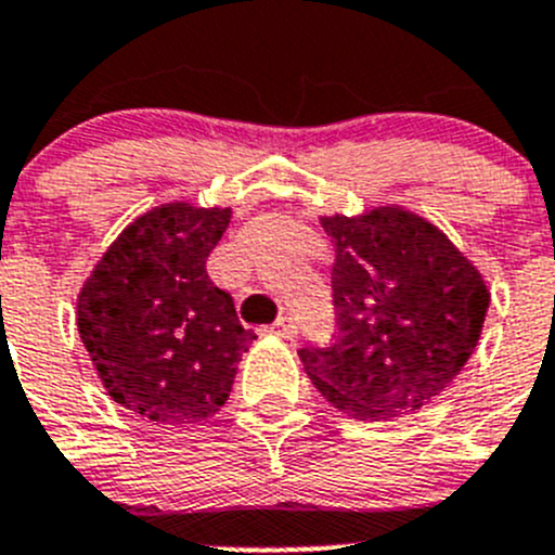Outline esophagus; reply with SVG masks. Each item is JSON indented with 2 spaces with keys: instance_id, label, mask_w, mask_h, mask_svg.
<instances>
[{
  "instance_id": "obj_1",
  "label": "esophagus",
  "mask_w": 555,
  "mask_h": 555,
  "mask_svg": "<svg viewBox=\"0 0 555 555\" xmlns=\"http://www.w3.org/2000/svg\"><path fill=\"white\" fill-rule=\"evenodd\" d=\"M271 331H273V334H276V336H282V339H293V336L298 334V325H295L289 318H279L276 323H273Z\"/></svg>"
}]
</instances>
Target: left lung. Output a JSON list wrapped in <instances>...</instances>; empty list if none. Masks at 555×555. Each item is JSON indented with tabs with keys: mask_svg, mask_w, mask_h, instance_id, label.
<instances>
[{
	"mask_svg": "<svg viewBox=\"0 0 555 555\" xmlns=\"http://www.w3.org/2000/svg\"><path fill=\"white\" fill-rule=\"evenodd\" d=\"M336 336L298 350L320 395L353 418L413 413L460 375L490 293L438 227L402 207L323 219Z\"/></svg>",
	"mask_w": 555,
	"mask_h": 555,
	"instance_id": "1",
	"label": "left lung"
}]
</instances>
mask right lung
<instances>
[{"label": "right lung", "mask_w": 555, "mask_h": 555, "mask_svg": "<svg viewBox=\"0 0 555 555\" xmlns=\"http://www.w3.org/2000/svg\"><path fill=\"white\" fill-rule=\"evenodd\" d=\"M230 207H155L108 246L79 293V334L114 402L155 424L221 411L254 339L207 276Z\"/></svg>", "instance_id": "right-lung-1"}]
</instances>
